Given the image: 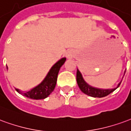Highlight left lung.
Here are the masks:
<instances>
[{
	"instance_id": "8db88e82",
	"label": "left lung",
	"mask_w": 131,
	"mask_h": 131,
	"mask_svg": "<svg viewBox=\"0 0 131 131\" xmlns=\"http://www.w3.org/2000/svg\"><path fill=\"white\" fill-rule=\"evenodd\" d=\"M122 81L118 84L117 86L114 89H99V88L93 87L86 82L85 80L83 78L82 73L80 72L79 70H77V82L80 90L88 96L94 97V98H103V97L109 95L110 93L113 92L114 90H116V89L119 87V85L121 84Z\"/></svg>"
}]
</instances>
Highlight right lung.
I'll return each mask as SVG.
<instances>
[{
	"label": "right lung",
	"instance_id": "add662e5",
	"mask_svg": "<svg viewBox=\"0 0 131 131\" xmlns=\"http://www.w3.org/2000/svg\"><path fill=\"white\" fill-rule=\"evenodd\" d=\"M66 61V58L64 57L56 62L50 68L45 79L35 87L26 92L21 91L18 89H16V91L19 93L22 94L27 98L35 99V100H41L48 97L54 91V88L56 86L59 70L61 67L64 64ZM7 69L8 68L7 66Z\"/></svg>",
	"mask_w": 131,
	"mask_h": 131
}]
</instances>
